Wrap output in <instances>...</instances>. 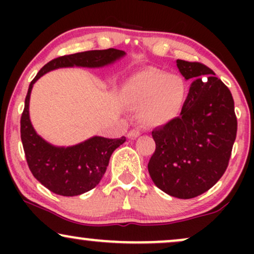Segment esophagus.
Instances as JSON below:
<instances>
[{
	"label": "esophagus",
	"instance_id": "esophagus-1",
	"mask_svg": "<svg viewBox=\"0 0 254 254\" xmlns=\"http://www.w3.org/2000/svg\"><path fill=\"white\" fill-rule=\"evenodd\" d=\"M139 135H141V131H139L138 129H132L129 131V133H127V137L129 138H137Z\"/></svg>",
	"mask_w": 254,
	"mask_h": 254
}]
</instances>
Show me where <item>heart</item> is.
<instances>
[{
  "label": "heart",
  "instance_id": "obj_1",
  "mask_svg": "<svg viewBox=\"0 0 254 254\" xmlns=\"http://www.w3.org/2000/svg\"><path fill=\"white\" fill-rule=\"evenodd\" d=\"M185 95V82L179 75L154 68L131 75L121 89L122 100L131 107H141L142 121L155 127L168 124L179 116Z\"/></svg>",
  "mask_w": 254,
  "mask_h": 254
}]
</instances>
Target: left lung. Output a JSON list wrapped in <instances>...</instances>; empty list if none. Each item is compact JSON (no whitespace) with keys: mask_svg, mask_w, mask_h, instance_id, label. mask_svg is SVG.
<instances>
[{"mask_svg":"<svg viewBox=\"0 0 254 254\" xmlns=\"http://www.w3.org/2000/svg\"><path fill=\"white\" fill-rule=\"evenodd\" d=\"M176 63L192 83L179 117L151 132L156 148L148 171L160 190L190 199L211 189L223 176L238 122L232 93L211 69L183 60Z\"/></svg>","mask_w":254,"mask_h":254,"instance_id":"8db88e82","label":"left lung"}]
</instances>
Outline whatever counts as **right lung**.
Here are the masks:
<instances>
[{
  "label": "right lung",
  "instance_id": "1",
  "mask_svg": "<svg viewBox=\"0 0 254 254\" xmlns=\"http://www.w3.org/2000/svg\"><path fill=\"white\" fill-rule=\"evenodd\" d=\"M117 49L78 52L55 58L40 69L28 87L25 109L21 116V141L26 160L34 178L42 185L60 196L72 197L92 190L100 183L109 166L110 157L125 137L105 138L93 136L86 141L69 147L49 143L34 130L30 119V98L33 84L46 72L60 68H103L125 56Z\"/></svg>",
  "mask_w": 254,
  "mask_h": 254
}]
</instances>
